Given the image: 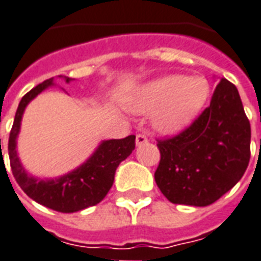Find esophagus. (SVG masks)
Returning <instances> with one entry per match:
<instances>
[{
    "label": "esophagus",
    "instance_id": "34e87169",
    "mask_svg": "<svg viewBox=\"0 0 261 261\" xmlns=\"http://www.w3.org/2000/svg\"><path fill=\"white\" fill-rule=\"evenodd\" d=\"M148 143V139L145 135H137L136 136V145H143V144Z\"/></svg>",
    "mask_w": 261,
    "mask_h": 261
}]
</instances>
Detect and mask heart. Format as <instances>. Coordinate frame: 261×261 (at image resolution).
<instances>
[{
    "mask_svg": "<svg viewBox=\"0 0 261 261\" xmlns=\"http://www.w3.org/2000/svg\"><path fill=\"white\" fill-rule=\"evenodd\" d=\"M210 95V85L202 76L168 75L147 83L129 99L136 113L153 114V126L164 135H174L193 122Z\"/></svg>",
    "mask_w": 261,
    "mask_h": 261,
    "instance_id": "b5f03b06",
    "label": "heart"
}]
</instances>
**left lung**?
Returning a JSON list of instances; mask_svg holds the SVG:
<instances>
[{"instance_id": "8db88e82", "label": "left lung", "mask_w": 261, "mask_h": 261, "mask_svg": "<svg viewBox=\"0 0 261 261\" xmlns=\"http://www.w3.org/2000/svg\"><path fill=\"white\" fill-rule=\"evenodd\" d=\"M155 180L172 203L207 206L243 178L251 158V125L236 86L221 79L210 106L176 136L158 140Z\"/></svg>"}]
</instances>
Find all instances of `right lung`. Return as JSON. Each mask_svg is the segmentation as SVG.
I'll use <instances>...</instances> for the list:
<instances>
[{
    "mask_svg": "<svg viewBox=\"0 0 261 261\" xmlns=\"http://www.w3.org/2000/svg\"><path fill=\"white\" fill-rule=\"evenodd\" d=\"M64 79L67 83L71 81V78L66 76ZM49 86H54V78L47 79L33 87L18 103L8 144L10 168L18 186L33 201L60 213H75L97 205L106 197L110 187L113 186L114 174L118 164L126 159L135 149L136 136L130 135L125 139L102 141L94 153L82 166L59 178L39 179L29 175L18 159L16 140L27 105Z\"/></svg>",
    "mask_w": 261,
    "mask_h": 261,
    "instance_id": "add662e5",
    "label": "right lung"
}]
</instances>
